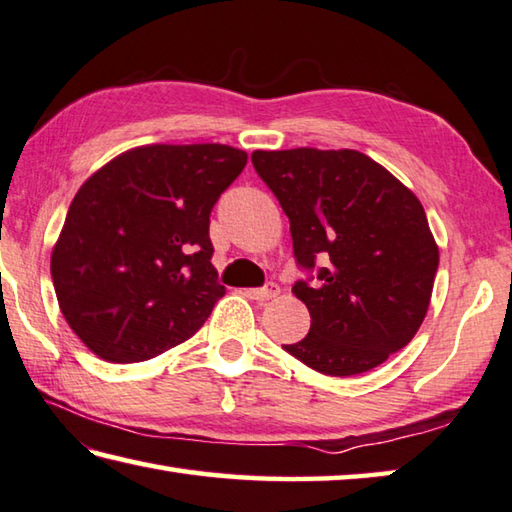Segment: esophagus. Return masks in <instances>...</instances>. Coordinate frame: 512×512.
<instances>
[{
	"label": "esophagus",
	"instance_id": "obj_1",
	"mask_svg": "<svg viewBox=\"0 0 512 512\" xmlns=\"http://www.w3.org/2000/svg\"><path fill=\"white\" fill-rule=\"evenodd\" d=\"M246 295L250 297V300L268 302V300H273V297L280 295V286L271 282V284H266L262 288H250V291H246Z\"/></svg>",
	"mask_w": 512,
	"mask_h": 512
}]
</instances>
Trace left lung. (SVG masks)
I'll list each match as a JSON object with an SVG mask.
<instances>
[{"mask_svg": "<svg viewBox=\"0 0 512 512\" xmlns=\"http://www.w3.org/2000/svg\"><path fill=\"white\" fill-rule=\"evenodd\" d=\"M291 221L293 253L315 282L293 293L311 329L284 349L327 376L378 367L410 342L430 306L439 246L416 194L356 150L253 152Z\"/></svg>", "mask_w": 512, "mask_h": 512, "instance_id": "left-lung-1", "label": "left lung"}]
</instances>
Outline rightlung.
Listing matches in <instances>:
<instances>
[{"mask_svg":"<svg viewBox=\"0 0 512 512\" xmlns=\"http://www.w3.org/2000/svg\"><path fill=\"white\" fill-rule=\"evenodd\" d=\"M230 145H143L82 183L51 253L60 311L109 362H141L194 336L226 293L210 212L246 167Z\"/></svg>","mask_w":512,"mask_h":512,"instance_id":"obj_1","label":"right lung"}]
</instances>
